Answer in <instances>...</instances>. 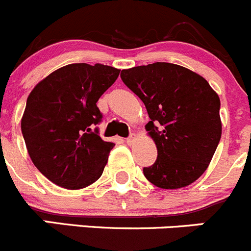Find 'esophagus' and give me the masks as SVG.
Here are the masks:
<instances>
[{"label":"esophagus","instance_id":"obj_1","mask_svg":"<svg viewBox=\"0 0 251 251\" xmlns=\"http://www.w3.org/2000/svg\"><path fill=\"white\" fill-rule=\"evenodd\" d=\"M134 140H135V134H130L129 137L127 138V143L128 144H133V143H134Z\"/></svg>","mask_w":251,"mask_h":251}]
</instances>
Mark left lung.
Here are the masks:
<instances>
[{
	"mask_svg": "<svg viewBox=\"0 0 251 251\" xmlns=\"http://www.w3.org/2000/svg\"><path fill=\"white\" fill-rule=\"evenodd\" d=\"M122 81L145 104V129L157 149L143 169L148 181L165 190L195 182L208 168L222 135L221 101L207 80L170 63L122 70Z\"/></svg>",
	"mask_w": 251,
	"mask_h": 251,
	"instance_id": "8db88e82",
	"label": "left lung"
}]
</instances>
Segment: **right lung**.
Wrapping results in <instances>:
<instances>
[{
	"instance_id": "obj_1",
	"label": "right lung",
	"mask_w": 251,
	"mask_h": 251,
	"mask_svg": "<svg viewBox=\"0 0 251 251\" xmlns=\"http://www.w3.org/2000/svg\"><path fill=\"white\" fill-rule=\"evenodd\" d=\"M118 69L70 64L35 85L21 128L35 168L52 183L80 190L101 177L113 143L94 126L101 122L100 97L113 85Z\"/></svg>"
}]
</instances>
